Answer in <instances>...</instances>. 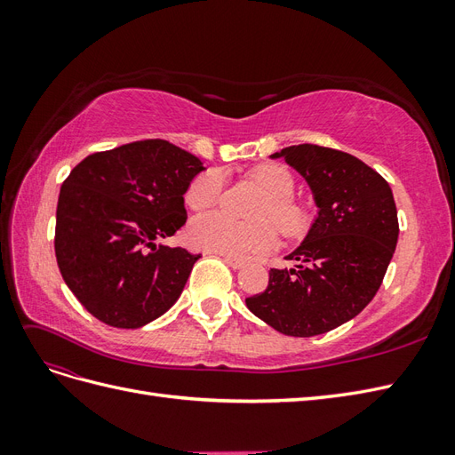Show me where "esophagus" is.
Instances as JSON below:
<instances>
[{
    "label": "esophagus",
    "instance_id": "obj_1",
    "mask_svg": "<svg viewBox=\"0 0 455 455\" xmlns=\"http://www.w3.org/2000/svg\"><path fill=\"white\" fill-rule=\"evenodd\" d=\"M224 261H226V264H228L229 267H233V269H241V267L244 266V259L233 258V256H224Z\"/></svg>",
    "mask_w": 455,
    "mask_h": 455
}]
</instances>
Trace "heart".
<instances>
[{
  "label": "heart",
  "instance_id": "heart-1",
  "mask_svg": "<svg viewBox=\"0 0 455 455\" xmlns=\"http://www.w3.org/2000/svg\"><path fill=\"white\" fill-rule=\"evenodd\" d=\"M252 180L269 196L261 204L258 218L261 222L244 224L228 212H209L197 216L189 224V243L199 251L244 258L256 252L271 251L277 244V228L284 235H298L307 226V211L292 199L296 180L286 167L277 163L258 164L251 172ZM226 178L220 171L199 174L188 188L186 203L194 211L214 206L224 196Z\"/></svg>",
  "mask_w": 455,
  "mask_h": 455
}]
</instances>
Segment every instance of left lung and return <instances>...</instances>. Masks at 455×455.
<instances>
[{
    "instance_id": "obj_1",
    "label": "left lung",
    "mask_w": 455,
    "mask_h": 455,
    "mask_svg": "<svg viewBox=\"0 0 455 455\" xmlns=\"http://www.w3.org/2000/svg\"><path fill=\"white\" fill-rule=\"evenodd\" d=\"M269 157L304 178L319 211L284 256L294 267L271 269L267 288L246 298V307L281 334L319 336L355 319L381 286L398 239L393 191L346 151L299 144Z\"/></svg>"
}]
</instances>
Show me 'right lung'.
I'll use <instances>...</instances> for the list:
<instances>
[{"label":"right lung","mask_w":455,"mask_h":455,"mask_svg":"<svg viewBox=\"0 0 455 455\" xmlns=\"http://www.w3.org/2000/svg\"><path fill=\"white\" fill-rule=\"evenodd\" d=\"M203 171L189 151L142 140L92 154L66 178L54 254L64 283L96 319L140 328L176 304L201 254L157 241L186 224L184 196Z\"/></svg>","instance_id":"add662e5"}]
</instances>
